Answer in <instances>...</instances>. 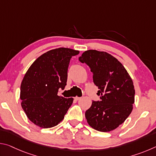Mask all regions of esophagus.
I'll return each mask as SVG.
<instances>
[{"label":"esophagus","mask_w":156,"mask_h":156,"mask_svg":"<svg viewBox=\"0 0 156 156\" xmlns=\"http://www.w3.org/2000/svg\"><path fill=\"white\" fill-rule=\"evenodd\" d=\"M74 98H75L76 100H79L81 99V98L80 97H75Z\"/></svg>","instance_id":"obj_1"}]
</instances>
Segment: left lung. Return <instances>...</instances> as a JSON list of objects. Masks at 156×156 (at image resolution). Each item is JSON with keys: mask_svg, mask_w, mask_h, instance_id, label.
<instances>
[{"mask_svg": "<svg viewBox=\"0 0 156 156\" xmlns=\"http://www.w3.org/2000/svg\"><path fill=\"white\" fill-rule=\"evenodd\" d=\"M78 59L90 68L100 96V100H93L86 111L87 122L97 131H112L125 122L133 109L135 89L132 79L124 66L107 52L88 50Z\"/></svg>", "mask_w": 156, "mask_h": 156, "instance_id": "1", "label": "left lung"}]
</instances>
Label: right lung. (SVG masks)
Listing matches in <instances>:
<instances>
[{"label": "right lung", "mask_w": 156, "mask_h": 156, "mask_svg": "<svg viewBox=\"0 0 156 156\" xmlns=\"http://www.w3.org/2000/svg\"><path fill=\"white\" fill-rule=\"evenodd\" d=\"M78 51L69 48L50 50L30 66L20 85L21 106L27 118L42 128H51L63 120L73 98L58 96L65 89L72 57Z\"/></svg>", "instance_id": "add662e5"}]
</instances>
